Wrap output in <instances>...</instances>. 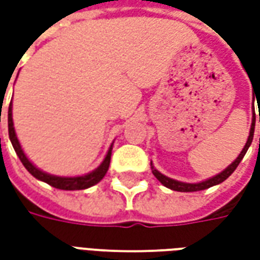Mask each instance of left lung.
Wrapping results in <instances>:
<instances>
[{"label":"left lung","mask_w":260,"mask_h":260,"mask_svg":"<svg viewBox=\"0 0 260 260\" xmlns=\"http://www.w3.org/2000/svg\"><path fill=\"white\" fill-rule=\"evenodd\" d=\"M257 99V97H256ZM259 122H260V113H259ZM253 132H255V113H253V118H252V125H251V131H249V136H248V141H246L245 146L242 149V152L240 153V156L235 158L233 163L230 164L229 167L225 170H223L220 174L214 175L212 178H209L206 181H202V182H198V184H186V182H181V181L173 180V178H169V177H166L163 175L160 171L153 167V164L150 163L152 166V173L153 175L157 178L164 186H167L170 189H173V191H178V192H195V191H203V189H207V188H210L213 185H217V184H221L223 181H225L229 178L230 175L234 173V170L238 167V164L241 163V160L244 158L245 156L246 150H248V147L251 146L252 139H253Z\"/></svg>","instance_id":"8db88e82"}]
</instances>
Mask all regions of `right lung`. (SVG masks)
<instances>
[{
	"label": "right lung",
	"mask_w": 260,
	"mask_h": 260,
	"mask_svg": "<svg viewBox=\"0 0 260 260\" xmlns=\"http://www.w3.org/2000/svg\"><path fill=\"white\" fill-rule=\"evenodd\" d=\"M8 132H9V139L11 143L14 146L15 152L18 154V157L20 158L22 164L25 166V169L30 173L37 180L46 182L48 185L54 186L57 189H64V191H79V189H86V188H90V186L96 185L97 182H100L103 180V177L107 173L108 167H110V160H111V150H113V145L110 146L107 152V156L104 157L103 163L97 167L96 170H93L91 173L86 175H80V177H58V175H51L44 173L42 170H39L31 163L29 158L26 157V154L20 147V143L16 138L14 128V121H12V100L9 104L8 108Z\"/></svg>",
	"instance_id": "add662e5"
}]
</instances>
